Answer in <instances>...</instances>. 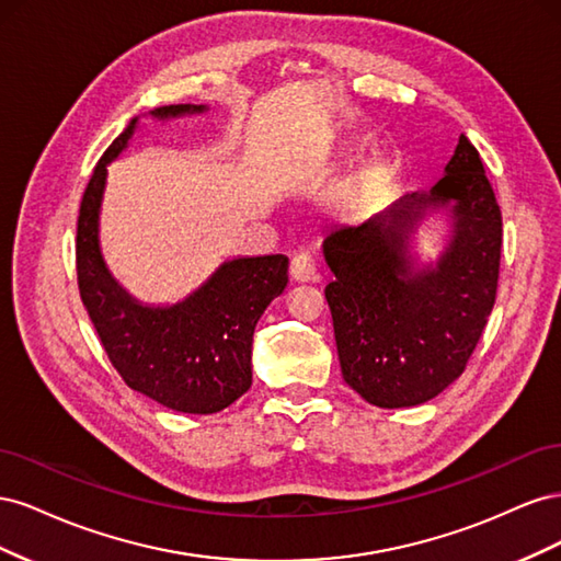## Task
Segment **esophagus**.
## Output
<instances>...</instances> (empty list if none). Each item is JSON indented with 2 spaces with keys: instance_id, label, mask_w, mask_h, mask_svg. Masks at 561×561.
I'll list each match as a JSON object with an SVG mask.
<instances>
[{
  "instance_id": "obj_1",
  "label": "esophagus",
  "mask_w": 561,
  "mask_h": 561,
  "mask_svg": "<svg viewBox=\"0 0 561 561\" xmlns=\"http://www.w3.org/2000/svg\"><path fill=\"white\" fill-rule=\"evenodd\" d=\"M290 276L297 283H311V280H316V264L311 260V254H307V252L295 254L293 262H290Z\"/></svg>"
}]
</instances>
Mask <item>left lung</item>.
<instances>
[{
    "instance_id": "8db88e82",
    "label": "left lung",
    "mask_w": 561,
    "mask_h": 561,
    "mask_svg": "<svg viewBox=\"0 0 561 561\" xmlns=\"http://www.w3.org/2000/svg\"><path fill=\"white\" fill-rule=\"evenodd\" d=\"M433 207L455 233L435 267L413 266L409 236ZM503 222L472 142L461 135L445 175L322 243L344 381L383 410L428 402L463 375L496 301Z\"/></svg>"
}]
</instances>
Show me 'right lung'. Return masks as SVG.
<instances>
[{
	"label": "right lung",
	"mask_w": 561,
	"mask_h": 561,
	"mask_svg": "<svg viewBox=\"0 0 561 561\" xmlns=\"http://www.w3.org/2000/svg\"><path fill=\"white\" fill-rule=\"evenodd\" d=\"M203 105H165L159 118L203 112ZM138 118L107 147L87 184L77 222V283L83 307L110 363L138 393L168 410L215 414L252 383L254 325L287 285L285 254L225 262L175 307L135 301L107 271L98 245V215L107 163L126 149Z\"/></svg>",
	"instance_id": "right-lung-1"
}]
</instances>
